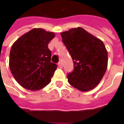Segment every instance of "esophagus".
I'll return each instance as SVG.
<instances>
[{
  "label": "esophagus",
  "instance_id": "1",
  "mask_svg": "<svg viewBox=\"0 0 124 124\" xmlns=\"http://www.w3.org/2000/svg\"><path fill=\"white\" fill-rule=\"evenodd\" d=\"M58 67H59V68H62V62H58Z\"/></svg>",
  "mask_w": 124,
  "mask_h": 124
}]
</instances>
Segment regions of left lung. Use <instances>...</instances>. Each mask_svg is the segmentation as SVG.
<instances>
[{"label":"left lung","mask_w":124,"mask_h":124,"mask_svg":"<svg viewBox=\"0 0 124 124\" xmlns=\"http://www.w3.org/2000/svg\"><path fill=\"white\" fill-rule=\"evenodd\" d=\"M62 41L71 54L74 70L68 82L81 91H88L100 83L108 68V51L103 42L82 28L61 33Z\"/></svg>","instance_id":"obj_1"}]
</instances>
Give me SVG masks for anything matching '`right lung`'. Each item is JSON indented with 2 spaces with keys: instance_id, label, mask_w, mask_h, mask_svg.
Segmentation results:
<instances>
[{
  "instance_id": "right-lung-1",
  "label": "right lung",
  "mask_w": 124,
  "mask_h": 124,
  "mask_svg": "<svg viewBox=\"0 0 124 124\" xmlns=\"http://www.w3.org/2000/svg\"><path fill=\"white\" fill-rule=\"evenodd\" d=\"M53 32L34 28L13 43L9 53V69L16 82L28 90H40L51 82L57 66L51 62L48 44Z\"/></svg>"
}]
</instances>
